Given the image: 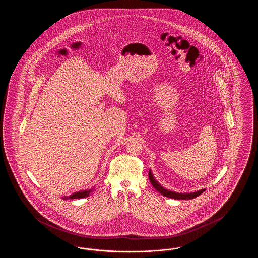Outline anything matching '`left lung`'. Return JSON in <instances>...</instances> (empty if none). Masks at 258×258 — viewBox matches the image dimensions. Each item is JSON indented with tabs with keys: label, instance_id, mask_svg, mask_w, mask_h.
Here are the masks:
<instances>
[{
	"label": "left lung",
	"instance_id": "obj_1",
	"mask_svg": "<svg viewBox=\"0 0 258 258\" xmlns=\"http://www.w3.org/2000/svg\"><path fill=\"white\" fill-rule=\"evenodd\" d=\"M149 180L151 182L152 185L160 192L162 196L164 197H169V198H174V199H183V200H187V199H192L196 197H199L202 192L205 191V189H200L198 191H195V192H190V194H179V192H175V191H171L168 190L166 188H164L160 183H158L155 179V177L153 176V173L151 170L149 171Z\"/></svg>",
	"mask_w": 258,
	"mask_h": 258
}]
</instances>
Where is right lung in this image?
I'll return each mask as SVG.
<instances>
[{
  "mask_svg": "<svg viewBox=\"0 0 258 258\" xmlns=\"http://www.w3.org/2000/svg\"><path fill=\"white\" fill-rule=\"evenodd\" d=\"M93 190V188L91 189H87V190H80V191H76L73 195H71L70 197H64L62 199H77V198H84V197H89L90 192Z\"/></svg>",
  "mask_w": 258,
  "mask_h": 258,
  "instance_id": "add662e5",
  "label": "right lung"
}]
</instances>
